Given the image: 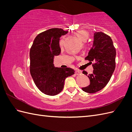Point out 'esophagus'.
I'll list each match as a JSON object with an SVG mask.
<instances>
[{
  "instance_id": "1",
  "label": "esophagus",
  "mask_w": 132,
  "mask_h": 132,
  "mask_svg": "<svg viewBox=\"0 0 132 132\" xmlns=\"http://www.w3.org/2000/svg\"><path fill=\"white\" fill-rule=\"evenodd\" d=\"M81 73V71H79V70H76L75 72V74L76 75H79V74H80Z\"/></svg>"
}]
</instances>
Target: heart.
Listing matches in <instances>:
<instances>
[{"label": "heart", "instance_id": "b5f03b06", "mask_svg": "<svg viewBox=\"0 0 132 132\" xmlns=\"http://www.w3.org/2000/svg\"><path fill=\"white\" fill-rule=\"evenodd\" d=\"M76 35H77L78 38L80 39L83 42L86 41L89 37V34L87 33L86 31H84V30H80V31H77V32H76ZM60 44H61V45H63V41H61V42H60Z\"/></svg>", "mask_w": 132, "mask_h": 132}]
</instances>
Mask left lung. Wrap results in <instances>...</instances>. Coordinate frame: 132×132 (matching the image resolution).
<instances>
[{
	"label": "left lung",
	"instance_id": "obj_1",
	"mask_svg": "<svg viewBox=\"0 0 132 132\" xmlns=\"http://www.w3.org/2000/svg\"><path fill=\"white\" fill-rule=\"evenodd\" d=\"M93 46L85 58L93 63V73L87 75L86 71L82 73L90 79L89 86L82 90L93 94L106 86L112 75L116 67V52L111 38L102 32H96L94 35Z\"/></svg>",
	"mask_w": 132,
	"mask_h": 132
}]
</instances>
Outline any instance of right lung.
<instances>
[{
  "instance_id": "add662e5",
  "label": "right lung",
  "mask_w": 132,
  "mask_h": 132,
  "mask_svg": "<svg viewBox=\"0 0 132 132\" xmlns=\"http://www.w3.org/2000/svg\"><path fill=\"white\" fill-rule=\"evenodd\" d=\"M68 31L53 28L39 34L30 51V74L35 85L42 93L54 96L62 91L65 79L74 74L70 68L55 67L53 59L61 52L59 39Z\"/></svg>"
}]
</instances>
